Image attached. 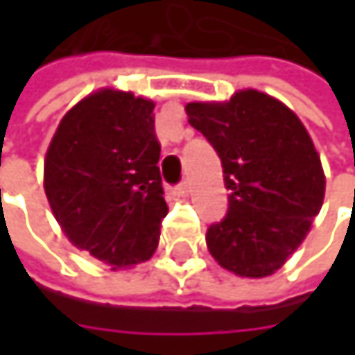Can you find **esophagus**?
Instances as JSON below:
<instances>
[{"instance_id":"esophagus-1","label":"esophagus","mask_w":355,"mask_h":355,"mask_svg":"<svg viewBox=\"0 0 355 355\" xmlns=\"http://www.w3.org/2000/svg\"><path fill=\"white\" fill-rule=\"evenodd\" d=\"M178 195H189L191 193V180H182L177 187Z\"/></svg>"}]
</instances>
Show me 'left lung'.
I'll return each mask as SVG.
<instances>
[{
	"label": "left lung",
	"instance_id": "left-lung-1",
	"mask_svg": "<svg viewBox=\"0 0 355 355\" xmlns=\"http://www.w3.org/2000/svg\"><path fill=\"white\" fill-rule=\"evenodd\" d=\"M184 110L218 152L228 189L226 218L205 234L211 257L241 277L275 273L306 239L324 197L309 131L284 103L257 90Z\"/></svg>",
	"mask_w": 355,
	"mask_h": 355
}]
</instances>
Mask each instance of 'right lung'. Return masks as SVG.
Masks as SVG:
<instances>
[{"label":"right lung","instance_id":"1","mask_svg":"<svg viewBox=\"0 0 355 355\" xmlns=\"http://www.w3.org/2000/svg\"><path fill=\"white\" fill-rule=\"evenodd\" d=\"M154 103L98 90L59 123L44 158V193L65 236L112 269L148 261L168 214Z\"/></svg>","mask_w":355,"mask_h":355}]
</instances>
